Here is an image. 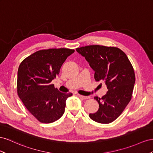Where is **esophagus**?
<instances>
[{"mask_svg":"<svg viewBox=\"0 0 153 153\" xmlns=\"http://www.w3.org/2000/svg\"><path fill=\"white\" fill-rule=\"evenodd\" d=\"M77 95L79 96L80 98H81L82 99H88L89 98V97H87V96H84V95H79V94H78Z\"/></svg>","mask_w":153,"mask_h":153,"instance_id":"34e87169","label":"esophagus"}]
</instances>
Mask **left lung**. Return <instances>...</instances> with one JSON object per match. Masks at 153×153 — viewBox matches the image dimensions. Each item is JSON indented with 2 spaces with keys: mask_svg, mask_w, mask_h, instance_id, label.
Segmentation results:
<instances>
[{
  "mask_svg": "<svg viewBox=\"0 0 153 153\" xmlns=\"http://www.w3.org/2000/svg\"><path fill=\"white\" fill-rule=\"evenodd\" d=\"M94 72L96 81H104L106 94L101 98L95 97L99 110L90 113L95 122L109 124L119 117L131 99L135 75L131 63L124 52L117 47L88 45L77 48Z\"/></svg>",
  "mask_w": 153,
  "mask_h": 153,
  "instance_id": "left-lung-1",
  "label": "left lung"
}]
</instances>
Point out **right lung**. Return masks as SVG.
Instances as JSON below:
<instances>
[{
    "label": "right lung",
    "instance_id": "obj_1",
    "mask_svg": "<svg viewBox=\"0 0 153 153\" xmlns=\"http://www.w3.org/2000/svg\"><path fill=\"white\" fill-rule=\"evenodd\" d=\"M74 49H49L37 51L20 63L17 93L27 110L42 123L58 120L65 112L66 100L72 93L60 92L51 82Z\"/></svg>",
    "mask_w": 153,
    "mask_h": 153
}]
</instances>
